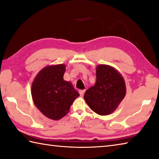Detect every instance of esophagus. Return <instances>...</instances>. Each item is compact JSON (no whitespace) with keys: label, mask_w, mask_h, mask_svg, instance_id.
<instances>
[{"label":"esophagus","mask_w":159,"mask_h":159,"mask_svg":"<svg viewBox=\"0 0 159 159\" xmlns=\"http://www.w3.org/2000/svg\"><path fill=\"white\" fill-rule=\"evenodd\" d=\"M79 93L80 94V96H84V93H85V90H80Z\"/></svg>","instance_id":"1"}]
</instances>
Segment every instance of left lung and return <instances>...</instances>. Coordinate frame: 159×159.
<instances>
[{"label":"left lung","instance_id":"1","mask_svg":"<svg viewBox=\"0 0 159 159\" xmlns=\"http://www.w3.org/2000/svg\"><path fill=\"white\" fill-rule=\"evenodd\" d=\"M126 95L124 78L116 68L100 64L96 68V82L86 90L84 98L92 111L99 115L113 113Z\"/></svg>","mask_w":159,"mask_h":159}]
</instances>
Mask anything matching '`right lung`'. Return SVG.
<instances>
[{
  "label": "right lung",
  "mask_w": 159,
  "mask_h": 159,
  "mask_svg": "<svg viewBox=\"0 0 159 159\" xmlns=\"http://www.w3.org/2000/svg\"><path fill=\"white\" fill-rule=\"evenodd\" d=\"M66 65L48 66L41 70L32 84V100L47 118L57 120L67 114L80 96L70 82L64 80Z\"/></svg>",
  "instance_id": "right-lung-1"
}]
</instances>
